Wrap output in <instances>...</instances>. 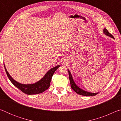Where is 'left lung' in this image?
<instances>
[{
    "instance_id": "obj_1",
    "label": "left lung",
    "mask_w": 121,
    "mask_h": 121,
    "mask_svg": "<svg viewBox=\"0 0 121 121\" xmlns=\"http://www.w3.org/2000/svg\"><path fill=\"white\" fill-rule=\"evenodd\" d=\"M104 34H106V35H107L108 36H109L110 37H112V38H114L113 36L111 34H110L109 31H108L107 29H104ZM68 73H69V80H70V85H71V87L73 91H74L76 93H77V94L80 95H84V96H92V95H97L98 93H91V92H86L85 91H84V90L81 89L80 88L78 87L75 84V83H74V82L73 81V79L72 78V76H71L70 72L68 70Z\"/></svg>"
}]
</instances>
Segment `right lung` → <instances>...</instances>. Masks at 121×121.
<instances>
[{
	"label": "right lung",
	"instance_id": "add662e5",
	"mask_svg": "<svg viewBox=\"0 0 121 121\" xmlns=\"http://www.w3.org/2000/svg\"><path fill=\"white\" fill-rule=\"evenodd\" d=\"M59 67H60V65H57V66H56L54 68L51 69L46 73L44 77L42 79H40L39 81H38V82L33 84L27 85L22 84H20L15 80H14L13 78H12L9 73L7 72L6 68L5 69L8 77H9L10 81L13 83V84L14 86H15L16 87H17L19 90H21L22 92H23V93L26 94V95H30L41 93L48 89L50 87L51 81L53 75V73H54L55 71H56V69Z\"/></svg>",
	"mask_w": 121,
	"mask_h": 121
}]
</instances>
